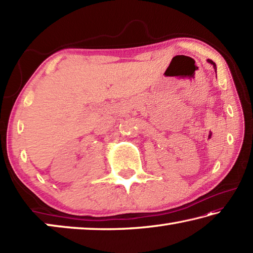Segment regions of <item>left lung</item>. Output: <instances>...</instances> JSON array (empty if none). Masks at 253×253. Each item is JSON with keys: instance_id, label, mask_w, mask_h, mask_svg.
<instances>
[{"instance_id": "obj_1", "label": "left lung", "mask_w": 253, "mask_h": 253, "mask_svg": "<svg viewBox=\"0 0 253 253\" xmlns=\"http://www.w3.org/2000/svg\"><path fill=\"white\" fill-rule=\"evenodd\" d=\"M208 62L211 63V65L214 67V69H215V72H216V66H215V63H214V62L212 61V60H210V59H208Z\"/></svg>"}]
</instances>
